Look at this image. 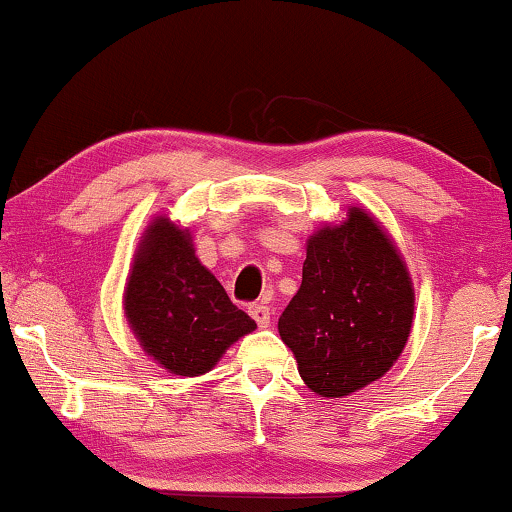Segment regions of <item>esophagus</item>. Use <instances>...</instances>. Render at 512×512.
I'll list each match as a JSON object with an SVG mask.
<instances>
[{
    "label": "esophagus",
    "instance_id": "esophagus-1",
    "mask_svg": "<svg viewBox=\"0 0 512 512\" xmlns=\"http://www.w3.org/2000/svg\"><path fill=\"white\" fill-rule=\"evenodd\" d=\"M250 311V315H253V320L257 322L259 327H269V322H271V311H269V306H264V304H253L248 308Z\"/></svg>",
    "mask_w": 512,
    "mask_h": 512
}]
</instances>
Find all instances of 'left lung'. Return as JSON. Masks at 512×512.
<instances>
[{"mask_svg": "<svg viewBox=\"0 0 512 512\" xmlns=\"http://www.w3.org/2000/svg\"><path fill=\"white\" fill-rule=\"evenodd\" d=\"M415 315V287L397 243L364 206L315 229L301 287L278 320L299 376L318 397L343 399L397 364Z\"/></svg>", "mask_w": 512, "mask_h": 512, "instance_id": "left-lung-1", "label": "left lung"}]
</instances>
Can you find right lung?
I'll return each instance as SVG.
<instances>
[{
    "label": "right lung",
    "mask_w": 512,
    "mask_h": 512,
    "mask_svg": "<svg viewBox=\"0 0 512 512\" xmlns=\"http://www.w3.org/2000/svg\"><path fill=\"white\" fill-rule=\"evenodd\" d=\"M122 311L143 352L185 378L204 376L257 329L194 255L192 229L164 213L148 222L136 246Z\"/></svg>",
    "instance_id": "1"
}]
</instances>
